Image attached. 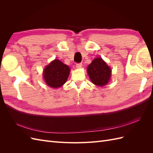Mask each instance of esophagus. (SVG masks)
<instances>
[{
  "label": "esophagus",
  "instance_id": "1",
  "mask_svg": "<svg viewBox=\"0 0 153 153\" xmlns=\"http://www.w3.org/2000/svg\"><path fill=\"white\" fill-rule=\"evenodd\" d=\"M82 63H78V64H76V67L78 69L82 68Z\"/></svg>",
  "mask_w": 153,
  "mask_h": 153
}]
</instances>
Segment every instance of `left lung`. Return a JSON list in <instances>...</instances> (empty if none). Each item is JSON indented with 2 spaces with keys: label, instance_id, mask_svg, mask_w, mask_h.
I'll list each match as a JSON object with an SVG mask.
<instances>
[{
  "label": "left lung",
  "instance_id": "8db88e82",
  "mask_svg": "<svg viewBox=\"0 0 153 153\" xmlns=\"http://www.w3.org/2000/svg\"><path fill=\"white\" fill-rule=\"evenodd\" d=\"M87 71L92 84L99 87L108 84L112 76V69L101 57L95 58L87 66Z\"/></svg>",
  "mask_w": 153,
  "mask_h": 153
}]
</instances>
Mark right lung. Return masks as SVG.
Masks as SVG:
<instances>
[{
  "instance_id": "obj_1",
  "label": "right lung",
  "mask_w": 153,
  "mask_h": 153,
  "mask_svg": "<svg viewBox=\"0 0 153 153\" xmlns=\"http://www.w3.org/2000/svg\"><path fill=\"white\" fill-rule=\"evenodd\" d=\"M70 71L68 65L59 59H55L43 69L44 81L48 86L54 89L61 87L66 82Z\"/></svg>"
}]
</instances>
